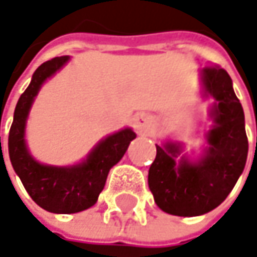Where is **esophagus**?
<instances>
[{
    "label": "esophagus",
    "mask_w": 257,
    "mask_h": 257,
    "mask_svg": "<svg viewBox=\"0 0 257 257\" xmlns=\"http://www.w3.org/2000/svg\"><path fill=\"white\" fill-rule=\"evenodd\" d=\"M132 123H134V129L138 134H147L153 126V117L149 113H138L135 114Z\"/></svg>",
    "instance_id": "34e87169"
}]
</instances>
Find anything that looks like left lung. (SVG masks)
I'll use <instances>...</instances> for the list:
<instances>
[{
	"mask_svg": "<svg viewBox=\"0 0 257 257\" xmlns=\"http://www.w3.org/2000/svg\"><path fill=\"white\" fill-rule=\"evenodd\" d=\"M202 81L217 101L213 107L214 125L208 131V149L198 164L181 159L177 144L156 146V158L149 170V187L161 210L174 216H201L219 207L241 176L248 152L244 111L229 74L219 65L202 70Z\"/></svg>",
	"mask_w": 257,
	"mask_h": 257,
	"instance_id": "obj_1",
	"label": "left lung"
}]
</instances>
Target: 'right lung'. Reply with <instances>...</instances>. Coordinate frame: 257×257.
I'll list each match as a JSON object with an SVG mask.
<instances>
[{
  "instance_id": "1",
  "label": "right lung",
  "mask_w": 257,
  "mask_h": 257,
  "mask_svg": "<svg viewBox=\"0 0 257 257\" xmlns=\"http://www.w3.org/2000/svg\"><path fill=\"white\" fill-rule=\"evenodd\" d=\"M67 61L68 56L53 58L35 70L18 101L9 132L10 161L26 192L41 208L58 214L78 213L92 207L105 186L110 168L122 159L129 143L135 138L131 129L113 134L102 140L83 164L70 168L41 165L31 158L24 138L26 116L44 80L53 76Z\"/></svg>"
}]
</instances>
